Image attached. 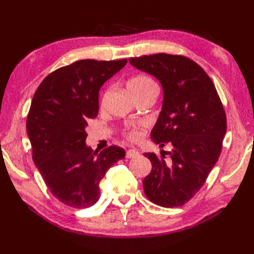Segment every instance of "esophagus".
Returning <instances> with one entry per match:
<instances>
[{
    "label": "esophagus",
    "mask_w": 254,
    "mask_h": 254,
    "mask_svg": "<svg viewBox=\"0 0 254 254\" xmlns=\"http://www.w3.org/2000/svg\"><path fill=\"white\" fill-rule=\"evenodd\" d=\"M139 155V153L137 152L136 149H128L127 152V158H134V157H137Z\"/></svg>",
    "instance_id": "esophagus-1"
}]
</instances>
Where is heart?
<instances>
[{"instance_id":"obj_1","label":"heart","mask_w":254,"mask_h":254,"mask_svg":"<svg viewBox=\"0 0 254 254\" xmlns=\"http://www.w3.org/2000/svg\"><path fill=\"white\" fill-rule=\"evenodd\" d=\"M153 88H156L154 80L150 77L146 76V75H136V76H134L128 80L127 83V89L132 96L145 93V91ZM123 135L127 139H130V141L134 142V141H137L139 136H141V132L138 131L137 127H127V130L123 132Z\"/></svg>"}]
</instances>
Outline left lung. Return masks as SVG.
I'll list each match as a JSON object with an SVG mask.
<instances>
[{"instance_id":"8db88e82","label":"left lung","mask_w":254,"mask_h":254,"mask_svg":"<svg viewBox=\"0 0 254 254\" xmlns=\"http://www.w3.org/2000/svg\"><path fill=\"white\" fill-rule=\"evenodd\" d=\"M141 71L152 74L164 89V102L150 137L164 154L144 155L152 171L143 180L149 201L163 207H179L190 201L206 181L222 152L227 119L215 85L206 72L191 59L157 53L130 58Z\"/></svg>"}]
</instances>
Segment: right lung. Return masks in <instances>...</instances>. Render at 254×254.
I'll return each mask as SVG.
<instances>
[{
  "label": "right lung",
  "instance_id": "obj_1",
  "mask_svg": "<svg viewBox=\"0 0 254 254\" xmlns=\"http://www.w3.org/2000/svg\"><path fill=\"white\" fill-rule=\"evenodd\" d=\"M127 62L76 61L48 75L32 97L26 122L32 160L52 195L67 206L94 205L100 180L126 157L116 145L96 154L86 146L85 127L98 115L100 87Z\"/></svg>",
  "mask_w": 254,
  "mask_h": 254
}]
</instances>
